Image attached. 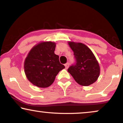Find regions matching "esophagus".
<instances>
[{
    "label": "esophagus",
    "mask_w": 123,
    "mask_h": 123,
    "mask_svg": "<svg viewBox=\"0 0 123 123\" xmlns=\"http://www.w3.org/2000/svg\"><path fill=\"white\" fill-rule=\"evenodd\" d=\"M64 65H65V69H67L69 67V63H67L65 64Z\"/></svg>",
    "instance_id": "esophagus-1"
}]
</instances>
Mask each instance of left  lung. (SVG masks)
<instances>
[{
  "label": "left lung",
  "mask_w": 123,
  "mask_h": 123,
  "mask_svg": "<svg viewBox=\"0 0 123 123\" xmlns=\"http://www.w3.org/2000/svg\"><path fill=\"white\" fill-rule=\"evenodd\" d=\"M68 44L76 62L68 69V72L79 85L88 86L93 84L100 73L99 64L93 53L82 43L69 41Z\"/></svg>",
  "instance_id": "left-lung-1"
}]
</instances>
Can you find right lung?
I'll return each instance as SVG.
<instances>
[{
	"label": "right lung",
	"instance_id": "1",
	"mask_svg": "<svg viewBox=\"0 0 123 123\" xmlns=\"http://www.w3.org/2000/svg\"><path fill=\"white\" fill-rule=\"evenodd\" d=\"M55 46L53 42H41L28 53L24 63L25 73L33 85L41 88L49 87L59 72L65 68L54 53Z\"/></svg>",
	"mask_w": 123,
	"mask_h": 123
}]
</instances>
